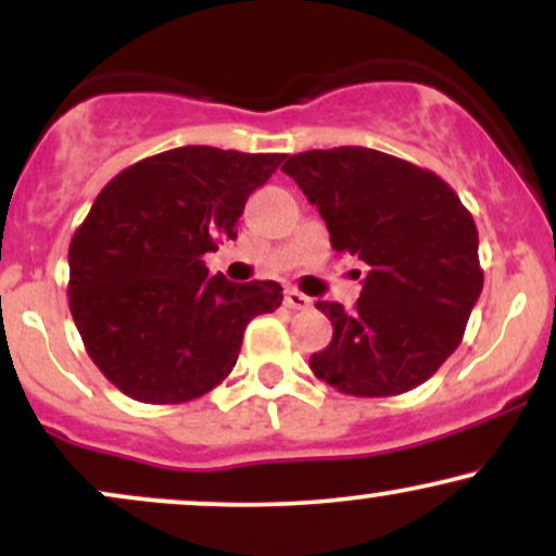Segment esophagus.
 I'll list each match as a JSON object with an SVG mask.
<instances>
[{"label":"esophagus","mask_w":556,"mask_h":556,"mask_svg":"<svg viewBox=\"0 0 556 556\" xmlns=\"http://www.w3.org/2000/svg\"><path fill=\"white\" fill-rule=\"evenodd\" d=\"M311 303H314V300H311L308 295H303V292H298V290H287L285 292V305H287V308L305 311V308H311Z\"/></svg>","instance_id":"34e87169"}]
</instances>
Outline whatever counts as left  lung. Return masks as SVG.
Wrapping results in <instances>:
<instances>
[{
    "label": "left lung",
    "mask_w": 556,
    "mask_h": 556,
    "mask_svg": "<svg viewBox=\"0 0 556 556\" xmlns=\"http://www.w3.org/2000/svg\"><path fill=\"white\" fill-rule=\"evenodd\" d=\"M282 172L327 222L331 248L368 264L353 308L316 303L334 334L311 371L353 397L424 384L457 350L483 290L473 216L442 177L363 146L303 151Z\"/></svg>",
    "instance_id": "8db88e82"
}]
</instances>
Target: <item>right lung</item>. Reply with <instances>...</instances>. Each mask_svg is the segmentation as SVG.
<instances>
[{"label": "right lung", "mask_w": 556, "mask_h": 556, "mask_svg": "<svg viewBox=\"0 0 556 556\" xmlns=\"http://www.w3.org/2000/svg\"><path fill=\"white\" fill-rule=\"evenodd\" d=\"M285 154L182 146L119 172L70 242V311L99 371L119 392L177 405L222 384L251 318L282 287L229 282L203 264L238 238L248 195Z\"/></svg>", "instance_id": "add662e5"}]
</instances>
